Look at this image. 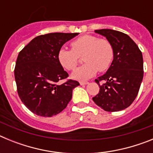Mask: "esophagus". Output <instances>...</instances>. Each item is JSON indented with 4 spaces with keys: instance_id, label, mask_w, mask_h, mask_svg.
Listing matches in <instances>:
<instances>
[{
    "instance_id": "34e87169",
    "label": "esophagus",
    "mask_w": 153,
    "mask_h": 153,
    "mask_svg": "<svg viewBox=\"0 0 153 153\" xmlns=\"http://www.w3.org/2000/svg\"><path fill=\"white\" fill-rule=\"evenodd\" d=\"M79 83H80L81 86H83V85H86L88 84V82H79Z\"/></svg>"
}]
</instances>
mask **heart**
Returning a JSON list of instances; mask_svg holds the SVG:
<instances>
[{"instance_id":"b5f03b06","label":"heart","mask_w":153,"mask_h":153,"mask_svg":"<svg viewBox=\"0 0 153 153\" xmlns=\"http://www.w3.org/2000/svg\"><path fill=\"white\" fill-rule=\"evenodd\" d=\"M72 50L62 48L58 52V61L67 70L76 67L79 57L83 56L85 64L72 74V77L79 81L91 78L97 71L107 70L113 60L114 51L112 44L106 39H99L93 35H84L71 43Z\"/></svg>"}]
</instances>
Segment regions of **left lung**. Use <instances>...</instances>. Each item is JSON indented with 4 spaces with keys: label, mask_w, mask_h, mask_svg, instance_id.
<instances>
[{
    "label": "left lung",
    "mask_w": 153,
    "mask_h": 153,
    "mask_svg": "<svg viewBox=\"0 0 153 153\" xmlns=\"http://www.w3.org/2000/svg\"><path fill=\"white\" fill-rule=\"evenodd\" d=\"M112 44L114 56L105 74L96 79L100 93L93 97L97 106L105 111L118 112L134 101L143 78V54L129 36L111 29L96 30ZM106 82L99 85V81Z\"/></svg>",
    "instance_id": "8db88e82"
}]
</instances>
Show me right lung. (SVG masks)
<instances>
[{
  "instance_id": "1",
  "label": "right lung",
  "mask_w": 153,
  "mask_h": 153,
  "mask_svg": "<svg viewBox=\"0 0 153 153\" xmlns=\"http://www.w3.org/2000/svg\"><path fill=\"white\" fill-rule=\"evenodd\" d=\"M78 33H51L36 36L19 53L14 70L17 93L32 113L51 117L67 107L77 81L58 84L68 76L58 61V52Z\"/></svg>"
}]
</instances>
